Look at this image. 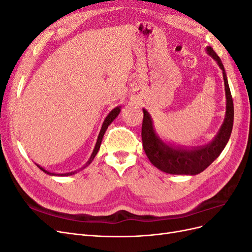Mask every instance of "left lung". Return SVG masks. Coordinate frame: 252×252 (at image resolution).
<instances>
[{"label": "left lung", "instance_id": "1", "mask_svg": "<svg viewBox=\"0 0 252 252\" xmlns=\"http://www.w3.org/2000/svg\"><path fill=\"white\" fill-rule=\"evenodd\" d=\"M208 55L216 61L223 71L226 94V114L222 126H220L216 138L204 146L193 147L191 149L173 146L166 144L156 133L154 122L146 109H143L144 118L142 124V141L149 161L157 168L170 174H190L194 175L204 171L215 161L225 148L229 141L233 126V101L228 85L225 68L220 57L211 47L206 48Z\"/></svg>", "mask_w": 252, "mask_h": 252}]
</instances>
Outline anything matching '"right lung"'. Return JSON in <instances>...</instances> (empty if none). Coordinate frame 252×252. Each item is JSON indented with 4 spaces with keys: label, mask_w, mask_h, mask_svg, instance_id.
I'll return each mask as SVG.
<instances>
[{
    "label": "right lung",
    "mask_w": 252,
    "mask_h": 252,
    "mask_svg": "<svg viewBox=\"0 0 252 252\" xmlns=\"http://www.w3.org/2000/svg\"><path fill=\"white\" fill-rule=\"evenodd\" d=\"M120 111H121V106H119V107H116V108H113L110 112H109V114L107 117H106V119H105V121L103 122V125H102V128H101V131H100V133H98V136H97V140H96V143H95V146H94V151H93V154H91V156H90V158H89V159L87 161V163L84 165L82 168H80V169H84V168H86V167L94 161V157L96 156V154H97V151H98V149H100V146H101V143H102V140H103V136H104V134H105V131L107 130V128H108V126L112 123L113 122V120L116 119L118 116H119V113H120ZM36 166L39 167V168L43 171V172H45V173H47V174H49V175H61V177H67V175H71V174H74V173H77V171H71V172H67V173H53V172H50V171H47V170H45L43 167H41V166H39L36 164ZM79 171V170H78Z\"/></svg>",
    "instance_id": "obj_1"
}]
</instances>
